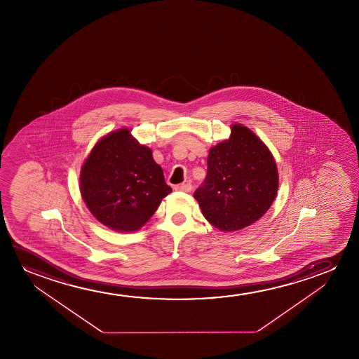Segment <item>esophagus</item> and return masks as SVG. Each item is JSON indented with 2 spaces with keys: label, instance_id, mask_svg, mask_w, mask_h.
Listing matches in <instances>:
<instances>
[{
  "label": "esophagus",
  "instance_id": "esophagus-1",
  "mask_svg": "<svg viewBox=\"0 0 359 359\" xmlns=\"http://www.w3.org/2000/svg\"><path fill=\"white\" fill-rule=\"evenodd\" d=\"M174 189L177 190V191H185L189 192L192 190L191 182H185V184H179V185H175Z\"/></svg>",
  "mask_w": 359,
  "mask_h": 359
}]
</instances>
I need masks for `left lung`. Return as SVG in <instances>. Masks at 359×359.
I'll return each mask as SVG.
<instances>
[{
    "instance_id": "left-lung-1",
    "label": "left lung",
    "mask_w": 359,
    "mask_h": 359,
    "mask_svg": "<svg viewBox=\"0 0 359 359\" xmlns=\"http://www.w3.org/2000/svg\"><path fill=\"white\" fill-rule=\"evenodd\" d=\"M277 187L278 172L270 151L249 128L233 125L231 138L210 149L206 179L194 196L207 221L231 231L264 216Z\"/></svg>"
}]
</instances>
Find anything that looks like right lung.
<instances>
[{
  "mask_svg": "<svg viewBox=\"0 0 359 359\" xmlns=\"http://www.w3.org/2000/svg\"><path fill=\"white\" fill-rule=\"evenodd\" d=\"M170 191L152 151L131 137L128 128L102 138L81 172L89 211L114 231L140 229Z\"/></svg>",
  "mask_w": 359,
  "mask_h": 359,
  "instance_id": "right-lung-1",
  "label": "right lung"
}]
</instances>
